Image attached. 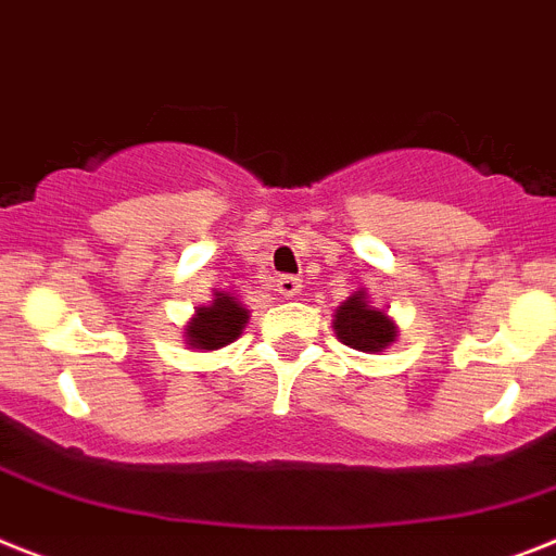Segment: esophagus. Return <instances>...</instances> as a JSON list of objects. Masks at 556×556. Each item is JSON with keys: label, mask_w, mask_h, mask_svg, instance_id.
<instances>
[{"label": "esophagus", "mask_w": 556, "mask_h": 556, "mask_svg": "<svg viewBox=\"0 0 556 556\" xmlns=\"http://www.w3.org/2000/svg\"><path fill=\"white\" fill-rule=\"evenodd\" d=\"M278 292H281L283 298H295L298 292H301V278H298V275H281V278H278Z\"/></svg>", "instance_id": "1"}]
</instances>
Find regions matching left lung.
<instances>
[{
	"mask_svg": "<svg viewBox=\"0 0 556 556\" xmlns=\"http://www.w3.org/2000/svg\"><path fill=\"white\" fill-rule=\"evenodd\" d=\"M332 327L338 341L357 352H369V355H378V352L389 350L397 341V324H394V318L387 309L371 304L366 289L352 292L334 309Z\"/></svg>",
	"mask_w": 556,
	"mask_h": 556,
	"instance_id": "1",
	"label": "left lung"
}]
</instances>
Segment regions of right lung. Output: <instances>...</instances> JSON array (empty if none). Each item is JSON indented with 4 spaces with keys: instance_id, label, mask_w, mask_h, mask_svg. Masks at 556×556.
I'll return each instance as SVG.
<instances>
[{
    "instance_id": "1",
    "label": "right lung",
    "mask_w": 556,
    "mask_h": 556,
    "mask_svg": "<svg viewBox=\"0 0 556 556\" xmlns=\"http://www.w3.org/2000/svg\"><path fill=\"white\" fill-rule=\"evenodd\" d=\"M213 295L210 304L199 306L195 315L187 320L185 341L190 350H222L244 332L247 320H250V309L232 292H213Z\"/></svg>"
}]
</instances>
